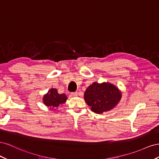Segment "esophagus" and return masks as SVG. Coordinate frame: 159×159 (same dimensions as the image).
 <instances>
[{
  "label": "esophagus",
  "instance_id": "esophagus-1",
  "mask_svg": "<svg viewBox=\"0 0 159 159\" xmlns=\"http://www.w3.org/2000/svg\"><path fill=\"white\" fill-rule=\"evenodd\" d=\"M70 95L72 97H77L78 96V93L77 92H74V93H71Z\"/></svg>",
  "mask_w": 159,
  "mask_h": 159
}]
</instances>
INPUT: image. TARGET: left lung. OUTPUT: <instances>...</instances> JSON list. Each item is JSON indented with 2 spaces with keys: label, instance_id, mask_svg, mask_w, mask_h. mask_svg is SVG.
I'll return each instance as SVG.
<instances>
[{
  "label": "left lung",
  "instance_id": "left-lung-1",
  "mask_svg": "<svg viewBox=\"0 0 159 159\" xmlns=\"http://www.w3.org/2000/svg\"><path fill=\"white\" fill-rule=\"evenodd\" d=\"M84 98L92 111L101 114L111 110L117 105L121 93L112 84L94 83L86 90Z\"/></svg>",
  "mask_w": 159,
  "mask_h": 159
}]
</instances>
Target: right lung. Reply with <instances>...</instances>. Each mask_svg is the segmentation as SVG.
Returning a JSON list of instances; mask_svg holds the SVG:
<instances>
[{
  "label": "right lung",
  "instance_id": "add662e5",
  "mask_svg": "<svg viewBox=\"0 0 159 159\" xmlns=\"http://www.w3.org/2000/svg\"><path fill=\"white\" fill-rule=\"evenodd\" d=\"M67 97L65 94H58L57 90L55 89H51L45 94L43 98V102L45 105L50 107V108H55L59 105L65 103Z\"/></svg>",
  "mask_w": 159,
  "mask_h": 159
}]
</instances>
